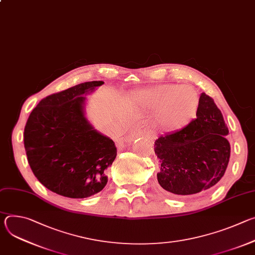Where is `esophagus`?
<instances>
[{
	"label": "esophagus",
	"instance_id": "34e87169",
	"mask_svg": "<svg viewBox=\"0 0 255 255\" xmlns=\"http://www.w3.org/2000/svg\"><path fill=\"white\" fill-rule=\"evenodd\" d=\"M137 132H139V127H138V129L136 130V132H134V134H137Z\"/></svg>",
	"mask_w": 255,
	"mask_h": 255
}]
</instances>
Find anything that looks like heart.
Here are the masks:
<instances>
[{"instance_id":"obj_1","label":"heart","mask_w":255,"mask_h":255,"mask_svg":"<svg viewBox=\"0 0 255 255\" xmlns=\"http://www.w3.org/2000/svg\"><path fill=\"white\" fill-rule=\"evenodd\" d=\"M144 100L149 108L159 109L158 122L167 130H176L187 125L199 107L198 93L189 86H159L145 92Z\"/></svg>"}]
</instances>
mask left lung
<instances>
[{"label": "left lung", "instance_id": "left-lung-1", "mask_svg": "<svg viewBox=\"0 0 255 255\" xmlns=\"http://www.w3.org/2000/svg\"><path fill=\"white\" fill-rule=\"evenodd\" d=\"M196 115L186 127L154 142L160 162L157 180L173 195H193L213 188L228 166L229 130L214 100L205 93L200 97Z\"/></svg>", "mask_w": 255, "mask_h": 255}]
</instances>
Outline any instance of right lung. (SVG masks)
Instances as JSON below:
<instances>
[{"label":"right lung","instance_id":"1","mask_svg":"<svg viewBox=\"0 0 255 255\" xmlns=\"http://www.w3.org/2000/svg\"><path fill=\"white\" fill-rule=\"evenodd\" d=\"M102 85L87 82L49 95L27 120L24 146L29 165L45 188L60 196L83 199L107 185V169L117 148L87 121L82 97Z\"/></svg>","mask_w":255,"mask_h":255}]
</instances>
